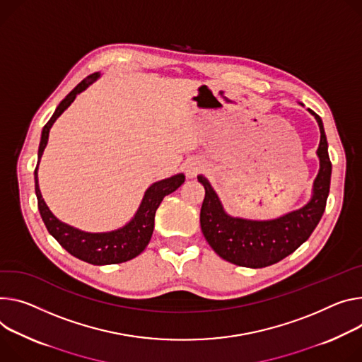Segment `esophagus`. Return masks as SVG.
<instances>
[{"label": "esophagus", "mask_w": 362, "mask_h": 362, "mask_svg": "<svg viewBox=\"0 0 362 362\" xmlns=\"http://www.w3.org/2000/svg\"><path fill=\"white\" fill-rule=\"evenodd\" d=\"M205 169V164L199 158H192L186 164V175L187 177H196Z\"/></svg>", "instance_id": "34e87169"}]
</instances>
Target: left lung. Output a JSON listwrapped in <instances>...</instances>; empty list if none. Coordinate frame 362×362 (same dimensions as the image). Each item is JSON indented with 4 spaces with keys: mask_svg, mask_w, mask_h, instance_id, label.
I'll use <instances>...</instances> for the list:
<instances>
[{
    "mask_svg": "<svg viewBox=\"0 0 362 362\" xmlns=\"http://www.w3.org/2000/svg\"><path fill=\"white\" fill-rule=\"evenodd\" d=\"M315 115L320 141L317 156L320 169L313 183V196L308 205L272 221H250L233 218L225 214L211 183L198 176L205 187V199L201 209L202 233L212 250L223 259L240 267L261 269L276 264L298 250L319 223L331 186L332 163L327 154V141L320 117Z\"/></svg>",
    "mask_w": 362,
    "mask_h": 362,
    "instance_id": "left-lung-1",
    "label": "left lung"
}]
</instances>
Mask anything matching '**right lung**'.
<instances>
[{"mask_svg":"<svg viewBox=\"0 0 362 362\" xmlns=\"http://www.w3.org/2000/svg\"><path fill=\"white\" fill-rule=\"evenodd\" d=\"M98 76H100V74L89 75L59 104L54 114L43 128L42 140L39 146V161L47 144L49 131L53 122L74 103L76 95L83 89H86ZM39 161H37V168H39ZM37 168L35 170L37 206L49 234L69 254L93 266L118 264V262H125L141 254L147 247V244L150 243L153 229H154L156 211L160 206L163 198L166 194L175 192L176 189H179L185 182L183 175H176L169 179L156 182L147 189L136 216L131 219L124 228L117 229V231H112V233H105V234H89L60 222L49 211L39 189Z\"/></svg>","mask_w":362,"mask_h":362,"instance_id":"add662e5","label":"right lung"}]
</instances>
